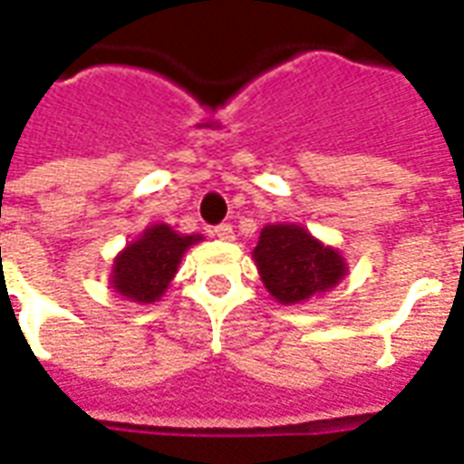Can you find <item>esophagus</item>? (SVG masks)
<instances>
[{"mask_svg": "<svg viewBox=\"0 0 464 464\" xmlns=\"http://www.w3.org/2000/svg\"><path fill=\"white\" fill-rule=\"evenodd\" d=\"M211 236L214 238H221V241H233V228L231 223H218L211 228Z\"/></svg>", "mask_w": 464, "mask_h": 464, "instance_id": "34e87169", "label": "esophagus"}]
</instances>
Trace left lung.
<instances>
[{
	"label": "left lung",
	"instance_id": "left-lung-1",
	"mask_svg": "<svg viewBox=\"0 0 464 464\" xmlns=\"http://www.w3.org/2000/svg\"><path fill=\"white\" fill-rule=\"evenodd\" d=\"M260 277L276 300L293 304L324 293L344 277V260L302 226H266L253 250Z\"/></svg>",
	"mask_w": 464,
	"mask_h": 464
}]
</instances>
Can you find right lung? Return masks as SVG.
Listing matches in <instances>:
<instances>
[{
    "mask_svg": "<svg viewBox=\"0 0 464 464\" xmlns=\"http://www.w3.org/2000/svg\"><path fill=\"white\" fill-rule=\"evenodd\" d=\"M198 236H179L169 226H152L142 238L130 243L115 260L112 287L135 302L160 300L177 273L184 250L197 243Z\"/></svg>",
    "mask_w": 464,
    "mask_h": 464,
    "instance_id": "right-lung-1",
    "label": "right lung"
}]
</instances>
